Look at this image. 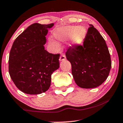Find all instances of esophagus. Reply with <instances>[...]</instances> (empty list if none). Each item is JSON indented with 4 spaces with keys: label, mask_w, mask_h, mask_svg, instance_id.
<instances>
[{
    "label": "esophagus",
    "mask_w": 123,
    "mask_h": 123,
    "mask_svg": "<svg viewBox=\"0 0 123 123\" xmlns=\"http://www.w3.org/2000/svg\"><path fill=\"white\" fill-rule=\"evenodd\" d=\"M66 56H65V55L62 54V55L60 56V58H59V60H60V62L63 61V60H66Z\"/></svg>",
    "instance_id": "esophagus-1"
}]
</instances>
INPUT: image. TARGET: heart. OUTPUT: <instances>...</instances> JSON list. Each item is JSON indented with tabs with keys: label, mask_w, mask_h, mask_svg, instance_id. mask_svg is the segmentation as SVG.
<instances>
[{
	"label": "heart",
	"mask_w": 123,
	"mask_h": 123,
	"mask_svg": "<svg viewBox=\"0 0 123 123\" xmlns=\"http://www.w3.org/2000/svg\"><path fill=\"white\" fill-rule=\"evenodd\" d=\"M86 32V29L83 26H67L59 29L55 33V37L61 41H65L71 37V44L78 45L85 38Z\"/></svg>",
	"instance_id": "b5f03b06"
}]
</instances>
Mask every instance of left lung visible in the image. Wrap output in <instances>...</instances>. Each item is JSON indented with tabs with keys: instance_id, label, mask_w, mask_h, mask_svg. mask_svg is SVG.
Listing matches in <instances>:
<instances>
[{
	"instance_id": "obj_1",
	"label": "left lung",
	"mask_w": 123,
	"mask_h": 123,
	"mask_svg": "<svg viewBox=\"0 0 123 123\" xmlns=\"http://www.w3.org/2000/svg\"><path fill=\"white\" fill-rule=\"evenodd\" d=\"M90 26L83 45L70 47L66 53L76 84L84 89L97 87L104 83L112 65L105 40L92 25Z\"/></svg>"
}]
</instances>
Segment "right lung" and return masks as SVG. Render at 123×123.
Masks as SVG:
<instances>
[{"instance_id": "right-lung-1", "label": "right lung", "mask_w": 123, "mask_h": 123, "mask_svg": "<svg viewBox=\"0 0 123 123\" xmlns=\"http://www.w3.org/2000/svg\"><path fill=\"white\" fill-rule=\"evenodd\" d=\"M53 24L35 23L13 43L9 55L8 71L17 88L28 94H39L49 88L51 75L59 68L60 54L45 49L48 29Z\"/></svg>"}]
</instances>
